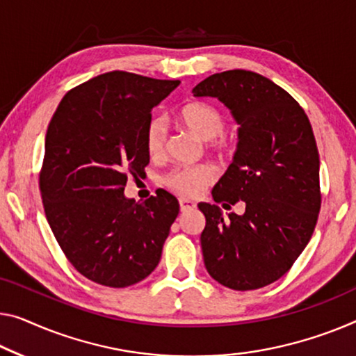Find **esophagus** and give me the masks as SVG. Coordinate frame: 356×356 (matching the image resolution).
<instances>
[{
    "label": "esophagus",
    "instance_id": "esophagus-1",
    "mask_svg": "<svg viewBox=\"0 0 356 356\" xmlns=\"http://www.w3.org/2000/svg\"><path fill=\"white\" fill-rule=\"evenodd\" d=\"M179 206H180V211H182V212L196 208V204L193 203V201H190V200H180L179 201Z\"/></svg>",
    "mask_w": 356,
    "mask_h": 356
}]
</instances>
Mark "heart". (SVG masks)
I'll return each mask as SVG.
<instances>
[{"label": "heart", "mask_w": 356, "mask_h": 356, "mask_svg": "<svg viewBox=\"0 0 356 356\" xmlns=\"http://www.w3.org/2000/svg\"><path fill=\"white\" fill-rule=\"evenodd\" d=\"M177 118L180 124L187 127L201 140H211L212 148L217 150H230L235 145V137L227 136L225 129V115L208 102H190L179 110ZM168 140V127L160 118L152 120L147 126L145 132V147L148 155L158 158L163 155L164 147ZM216 171L209 164H200V166H184L176 168L168 174H164V187L172 190L180 196H196L214 182Z\"/></svg>", "instance_id": "heart-1"}]
</instances>
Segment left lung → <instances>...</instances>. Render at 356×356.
<instances>
[{
    "mask_svg": "<svg viewBox=\"0 0 356 356\" xmlns=\"http://www.w3.org/2000/svg\"><path fill=\"white\" fill-rule=\"evenodd\" d=\"M195 97H217L240 124L233 163L212 198L225 209L243 203L245 214L224 217L200 203L204 265L235 291L264 288L280 280L314 235L321 208L320 155L304 108L259 73H216L193 88Z\"/></svg>",
    "mask_w": 356,
    "mask_h": 356,
    "instance_id": "obj_1",
    "label": "left lung"
}]
</instances>
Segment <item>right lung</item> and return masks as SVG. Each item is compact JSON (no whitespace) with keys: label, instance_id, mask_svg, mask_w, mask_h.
I'll list each match as a JSON object with an SVG mask.
<instances>
[{"label":"right lung","instance_id":"obj_1","mask_svg":"<svg viewBox=\"0 0 356 356\" xmlns=\"http://www.w3.org/2000/svg\"><path fill=\"white\" fill-rule=\"evenodd\" d=\"M179 83L104 73L63 95L47 126L40 171L46 219L68 262L94 283L127 288L160 262L179 201L160 190L137 203L124 185L150 163L152 110Z\"/></svg>","mask_w":356,"mask_h":356}]
</instances>
